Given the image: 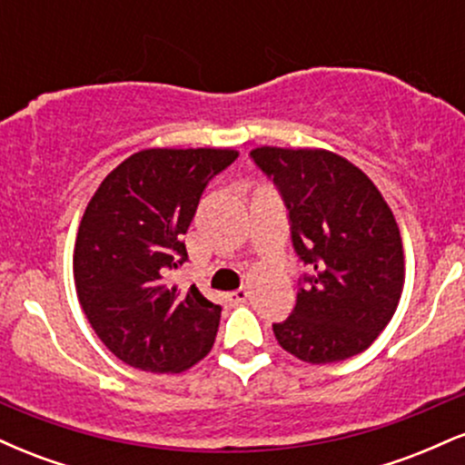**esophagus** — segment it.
Returning a JSON list of instances; mask_svg holds the SVG:
<instances>
[{
  "mask_svg": "<svg viewBox=\"0 0 465 465\" xmlns=\"http://www.w3.org/2000/svg\"><path fill=\"white\" fill-rule=\"evenodd\" d=\"M247 300H249L247 288H238V291L229 292V302H232V303H244Z\"/></svg>",
  "mask_w": 465,
  "mask_h": 465,
  "instance_id": "34e87169",
  "label": "esophagus"
}]
</instances>
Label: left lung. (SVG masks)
Returning a JSON list of instances; mask_svg holds the SVG:
<instances>
[{
	"label": "left lung",
	"instance_id": "1",
	"mask_svg": "<svg viewBox=\"0 0 465 465\" xmlns=\"http://www.w3.org/2000/svg\"><path fill=\"white\" fill-rule=\"evenodd\" d=\"M253 162L288 207L292 247L312 275L277 343L311 365L365 351L387 328L404 288L400 227L373 181L325 148L258 146Z\"/></svg>",
	"mask_w": 465,
	"mask_h": 465
}]
</instances>
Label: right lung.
Segmentation results:
<instances>
[{
  "label": "right lung",
  "mask_w": 465,
  "mask_h": 465,
  "mask_svg": "<svg viewBox=\"0 0 465 465\" xmlns=\"http://www.w3.org/2000/svg\"><path fill=\"white\" fill-rule=\"evenodd\" d=\"M233 148H143L111 170L87 203L74 244L84 317L135 370L181 373L210 354L221 306L168 275L188 260L183 233Z\"/></svg>",
  "instance_id": "add662e5"
}]
</instances>
